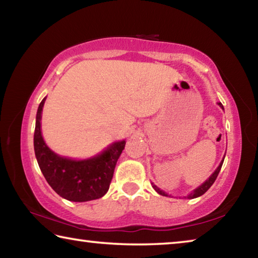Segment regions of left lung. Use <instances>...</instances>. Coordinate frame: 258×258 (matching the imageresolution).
Here are the masks:
<instances>
[{
    "label": "left lung",
    "instance_id": "obj_1",
    "mask_svg": "<svg viewBox=\"0 0 258 258\" xmlns=\"http://www.w3.org/2000/svg\"><path fill=\"white\" fill-rule=\"evenodd\" d=\"M219 107L222 108V109H224V107H223V104L220 103L219 102ZM225 157V156H224ZM223 162H224V158H223V161L220 162V164H219V166L217 167V169H216V171L214 173H212L211 175H210V178L208 179L207 181H204L201 186L200 187H198L196 188V189H194L193 191H191V193L187 196L188 199H195V198H199V196H201V195H203L204 193H206V191L209 189V188L212 186V183L215 182V180H216V178H217V175H218V173H219V171H220V169H222V165H223ZM153 188L155 190L157 191L158 194H161V195H163V196H167V194L165 193V191H163L162 189H159V188L156 186V185H154L153 183Z\"/></svg>",
    "mask_w": 258,
    "mask_h": 258
}]
</instances>
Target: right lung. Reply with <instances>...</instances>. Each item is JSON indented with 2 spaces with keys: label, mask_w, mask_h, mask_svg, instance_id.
I'll use <instances>...</instances> for the list:
<instances>
[{
  "label": "right lung",
  "mask_w": 258,
  "mask_h": 258,
  "mask_svg": "<svg viewBox=\"0 0 258 258\" xmlns=\"http://www.w3.org/2000/svg\"><path fill=\"white\" fill-rule=\"evenodd\" d=\"M44 101L46 97L38 108L34 131V151L41 172L52 189L69 201L86 202L102 198L109 189L125 140L114 142L93 158L76 161L60 157L48 148L41 134Z\"/></svg>",
  "instance_id": "obj_1"
}]
</instances>
